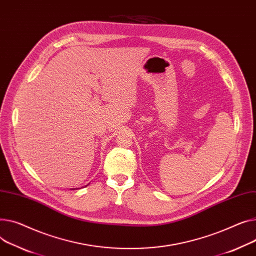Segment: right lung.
<instances>
[{"label":"right lung","mask_w":256,"mask_h":256,"mask_svg":"<svg viewBox=\"0 0 256 256\" xmlns=\"http://www.w3.org/2000/svg\"><path fill=\"white\" fill-rule=\"evenodd\" d=\"M86 186H88V185H86Z\"/></svg>","instance_id":"obj_1"}]
</instances>
